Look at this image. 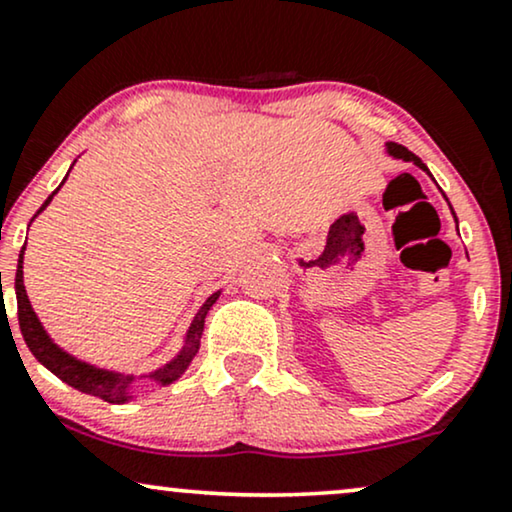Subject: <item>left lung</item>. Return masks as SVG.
Segmentation results:
<instances>
[{"label": "left lung", "instance_id": "8db88e82", "mask_svg": "<svg viewBox=\"0 0 512 512\" xmlns=\"http://www.w3.org/2000/svg\"><path fill=\"white\" fill-rule=\"evenodd\" d=\"M387 153H390V155H392V158H401V160H411V163H413V165H418V167H420V170H425V172H428V167H425V163H423V160H420V158H418V155H413V153L409 151V148H404V146H399V144H392V141H390V144H387Z\"/></svg>", "mask_w": 512, "mask_h": 512}]
</instances>
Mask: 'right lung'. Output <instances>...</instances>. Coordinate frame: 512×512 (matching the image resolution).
<instances>
[{
    "label": "right lung",
    "instance_id": "1",
    "mask_svg": "<svg viewBox=\"0 0 512 512\" xmlns=\"http://www.w3.org/2000/svg\"><path fill=\"white\" fill-rule=\"evenodd\" d=\"M63 181H61V186H63ZM61 186H58V189H61ZM58 189L54 193H58ZM54 193L44 200V205L37 210V215H40V212L51 203ZM23 252H25V245L21 248V255H18L16 300H18V326H21L25 345L30 347V352L35 354V359L40 361L42 366H47L49 371L56 375V378H61L63 383L75 387V390H80L84 394H92V397H99L103 401H108V404H122V401H127L129 397H132V394H129V387H132L134 380H137L134 375L103 371V368L84 364V361L70 357L68 352H63L61 347L54 345V340H51L47 331H44L40 319H37L35 309L30 307L28 293H25V286H23ZM217 297H219V293H212L208 300H205L203 307L198 309L196 319H193L189 333H186V342H184V347H181V352L177 354V359H172L170 364L158 368V371L148 375V378L158 380L160 385H170L179 378L181 373L186 371V368H189L191 359L196 357V352L200 347V335H203V328H205V316H208L212 304L217 302Z\"/></svg>",
    "mask_w": 512,
    "mask_h": 512
}]
</instances>
